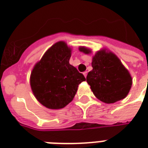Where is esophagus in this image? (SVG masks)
Wrapping results in <instances>:
<instances>
[{"mask_svg":"<svg viewBox=\"0 0 148 148\" xmlns=\"http://www.w3.org/2000/svg\"><path fill=\"white\" fill-rule=\"evenodd\" d=\"M83 74H84V77H87V74H88V72L84 71L83 73Z\"/></svg>","mask_w":148,"mask_h":148,"instance_id":"esophagus-1","label":"esophagus"}]
</instances>
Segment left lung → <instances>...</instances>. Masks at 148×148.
<instances>
[{"label": "left lung", "instance_id": "left-lung-1", "mask_svg": "<svg viewBox=\"0 0 148 148\" xmlns=\"http://www.w3.org/2000/svg\"><path fill=\"white\" fill-rule=\"evenodd\" d=\"M80 51L90 53V49L80 47ZM93 70L87 82L95 97L106 103H115L127 97L132 85V77L120 59L110 51L101 50L92 59Z\"/></svg>", "mask_w": 148, "mask_h": 148}]
</instances>
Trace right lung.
Wrapping results in <instances>:
<instances>
[{
	"instance_id": "obj_1",
	"label": "right lung",
	"mask_w": 148,
	"mask_h": 148,
	"mask_svg": "<svg viewBox=\"0 0 148 148\" xmlns=\"http://www.w3.org/2000/svg\"><path fill=\"white\" fill-rule=\"evenodd\" d=\"M71 50L64 41L51 46L34 67L31 90L42 105L60 109L71 102L84 76L69 64Z\"/></svg>"
}]
</instances>
